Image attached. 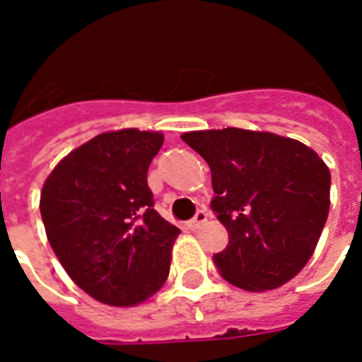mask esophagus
Returning a JSON list of instances; mask_svg holds the SVG:
<instances>
[{
    "instance_id": "esophagus-1",
    "label": "esophagus",
    "mask_w": 362,
    "mask_h": 362,
    "mask_svg": "<svg viewBox=\"0 0 362 362\" xmlns=\"http://www.w3.org/2000/svg\"><path fill=\"white\" fill-rule=\"evenodd\" d=\"M206 218H209L206 211H197V214L187 222V228H189V230H197V228H201V226L205 224Z\"/></svg>"
}]
</instances>
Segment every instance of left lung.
Here are the masks:
<instances>
[{"instance_id":"obj_1","label":"left lung","mask_w":362,"mask_h":362,"mask_svg":"<svg viewBox=\"0 0 362 362\" xmlns=\"http://www.w3.org/2000/svg\"><path fill=\"white\" fill-rule=\"evenodd\" d=\"M182 140L211 167V209L230 243L212 256L245 291L291 281L313 255L330 206V170L315 151L273 132L228 127Z\"/></svg>"}]
</instances>
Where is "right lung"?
I'll list each match as a JSON object with an SVG mask.
<instances>
[{
    "label": "right lung",
    "instance_id": "right-lung-1",
    "mask_svg": "<svg viewBox=\"0 0 362 362\" xmlns=\"http://www.w3.org/2000/svg\"><path fill=\"white\" fill-rule=\"evenodd\" d=\"M161 132H102L62 159L41 189L47 239L81 291L107 305H136L169 277L180 230L153 209L148 186Z\"/></svg>",
    "mask_w": 362,
    "mask_h": 362
}]
</instances>
